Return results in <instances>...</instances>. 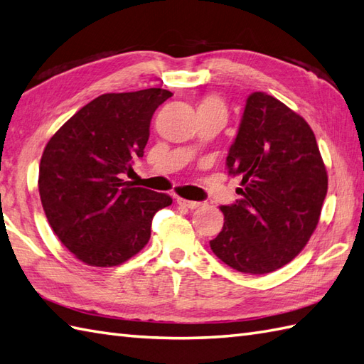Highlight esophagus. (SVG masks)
<instances>
[{
    "instance_id": "esophagus-1",
    "label": "esophagus",
    "mask_w": 364,
    "mask_h": 364,
    "mask_svg": "<svg viewBox=\"0 0 364 364\" xmlns=\"http://www.w3.org/2000/svg\"><path fill=\"white\" fill-rule=\"evenodd\" d=\"M177 204L182 205V207H187V208H198V207L203 205L200 203H196V200H187L183 198H177Z\"/></svg>"
}]
</instances>
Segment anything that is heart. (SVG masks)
<instances>
[{
    "instance_id": "1",
    "label": "heart",
    "mask_w": 364,
    "mask_h": 364,
    "mask_svg": "<svg viewBox=\"0 0 364 364\" xmlns=\"http://www.w3.org/2000/svg\"><path fill=\"white\" fill-rule=\"evenodd\" d=\"M199 107H207V109H216V110H221L225 112L224 109V104L220 98H216V96H210V98H205L203 102H200Z\"/></svg>"
}]
</instances>
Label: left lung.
I'll use <instances>...</instances> for the list:
<instances>
[{"label":"left lung","mask_w":364,"mask_h":364,"mask_svg":"<svg viewBox=\"0 0 364 364\" xmlns=\"http://www.w3.org/2000/svg\"><path fill=\"white\" fill-rule=\"evenodd\" d=\"M225 165L241 177V199L221 205L213 254L245 274H268L309 243L327 195L324 160L309 123L284 102L249 95Z\"/></svg>","instance_id":"8db88e82"}]
</instances>
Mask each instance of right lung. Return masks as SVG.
<instances>
[{"instance_id":"1","label":"right lung","mask_w":364,"mask_h":364,"mask_svg":"<svg viewBox=\"0 0 364 364\" xmlns=\"http://www.w3.org/2000/svg\"><path fill=\"white\" fill-rule=\"evenodd\" d=\"M171 96L164 88L101 95L46 143L38 169L45 215L85 264L107 268L139 254L151 238L152 218L173 204L165 193L121 179L143 157L151 118Z\"/></svg>"}]
</instances>
